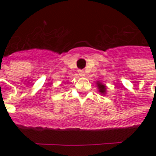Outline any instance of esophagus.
I'll list each match as a JSON object with an SVG mask.
<instances>
[{"instance_id": "obj_1", "label": "esophagus", "mask_w": 156, "mask_h": 156, "mask_svg": "<svg viewBox=\"0 0 156 156\" xmlns=\"http://www.w3.org/2000/svg\"><path fill=\"white\" fill-rule=\"evenodd\" d=\"M78 73H79V75H80L81 77H84L85 76V73L83 70H79V71H78Z\"/></svg>"}]
</instances>
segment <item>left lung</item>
<instances>
[{
	"mask_svg": "<svg viewBox=\"0 0 156 156\" xmlns=\"http://www.w3.org/2000/svg\"><path fill=\"white\" fill-rule=\"evenodd\" d=\"M97 86H98V92L99 93H101L102 94H105V93H106V86L105 84H103L102 83L100 82H98L97 83Z\"/></svg>",
	"mask_w": 156,
	"mask_h": 156,
	"instance_id": "1",
	"label": "left lung"
}]
</instances>
